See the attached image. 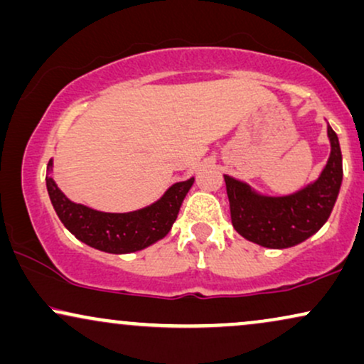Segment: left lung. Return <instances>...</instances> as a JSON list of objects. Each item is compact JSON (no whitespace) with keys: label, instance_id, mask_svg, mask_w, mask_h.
I'll use <instances>...</instances> for the list:
<instances>
[{"label":"left lung","instance_id":"obj_1","mask_svg":"<svg viewBox=\"0 0 364 364\" xmlns=\"http://www.w3.org/2000/svg\"><path fill=\"white\" fill-rule=\"evenodd\" d=\"M331 154L314 183L289 196H262L245 183L225 174L233 228L247 240L269 248H287L328 222L343 181V156L336 132L328 126Z\"/></svg>","mask_w":364,"mask_h":364}]
</instances>
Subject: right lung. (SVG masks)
Returning <instances> with one entry per match:
<instances>
[{
    "mask_svg": "<svg viewBox=\"0 0 364 364\" xmlns=\"http://www.w3.org/2000/svg\"><path fill=\"white\" fill-rule=\"evenodd\" d=\"M48 171H52V161ZM193 181L195 179L190 178L174 183L156 203L129 213H104L73 203L50 176H47V190L60 222L79 240L109 254H129L168 235Z\"/></svg>",
    "mask_w": 364,
    "mask_h": 364,
    "instance_id": "add662e5",
    "label": "right lung"
}]
</instances>
